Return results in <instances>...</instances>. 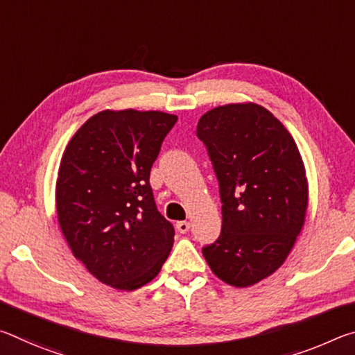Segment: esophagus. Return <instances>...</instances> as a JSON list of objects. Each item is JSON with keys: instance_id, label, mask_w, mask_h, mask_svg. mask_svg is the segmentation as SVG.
<instances>
[{"instance_id": "34e87169", "label": "esophagus", "mask_w": 355, "mask_h": 355, "mask_svg": "<svg viewBox=\"0 0 355 355\" xmlns=\"http://www.w3.org/2000/svg\"><path fill=\"white\" fill-rule=\"evenodd\" d=\"M189 227H191V224H189V222H186V220L177 222V230H178L180 233H186V232H189Z\"/></svg>"}]
</instances>
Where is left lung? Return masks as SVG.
Returning <instances> with one entry per match:
<instances>
[{
  "label": "left lung",
  "instance_id": "left-lung-1",
  "mask_svg": "<svg viewBox=\"0 0 355 355\" xmlns=\"http://www.w3.org/2000/svg\"><path fill=\"white\" fill-rule=\"evenodd\" d=\"M196 135L219 183L222 228L202 248L211 271L244 288L282 266L304 225L307 180L291 135L255 103L208 111Z\"/></svg>",
  "mask_w": 355,
  "mask_h": 355
}]
</instances>
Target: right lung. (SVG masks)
Returning <instances> with one entry per match:
<instances>
[{"instance_id":"right-lung-1","label":"right lung","mask_w":355,"mask_h":355,"mask_svg":"<svg viewBox=\"0 0 355 355\" xmlns=\"http://www.w3.org/2000/svg\"><path fill=\"white\" fill-rule=\"evenodd\" d=\"M177 116L101 111L71 137L56 183L58 220L73 255L117 290L158 275L175 230L158 211L150 169Z\"/></svg>"}]
</instances>
